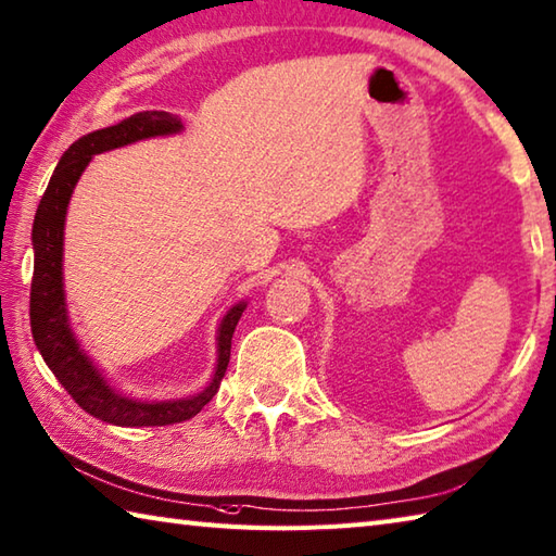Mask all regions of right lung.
<instances>
[{
    "label": "right lung",
    "mask_w": 556,
    "mask_h": 556,
    "mask_svg": "<svg viewBox=\"0 0 556 556\" xmlns=\"http://www.w3.org/2000/svg\"><path fill=\"white\" fill-rule=\"evenodd\" d=\"M182 129V123L170 113L144 111L135 113L123 123L96 129L84 135L64 151L58 168L48 182V190L38 204L36 219H33V281H30V332L38 352L54 378L60 380L64 390L74 397L76 405L91 417L115 424V427H166L198 415V412L214 397L226 374L228 358H231V337L238 320L248 303L241 301L224 315L216 332V368L202 393L182 400H163L147 402L135 400L108 383L105 376L98 371L89 356L76 342L70 328L67 301H64L62 285V245H64V216L72 200L74 185L79 182L84 168L96 154L111 151L117 147H127L132 141L176 135Z\"/></svg>",
    "instance_id": "obj_1"
}]
</instances>
